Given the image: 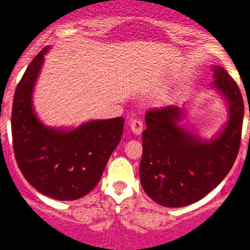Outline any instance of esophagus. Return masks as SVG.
<instances>
[{
  "mask_svg": "<svg viewBox=\"0 0 250 250\" xmlns=\"http://www.w3.org/2000/svg\"><path fill=\"white\" fill-rule=\"evenodd\" d=\"M130 127L131 131L136 135H140L144 130V123L141 119H131L130 120Z\"/></svg>",
  "mask_w": 250,
  "mask_h": 250,
  "instance_id": "esophagus-1",
  "label": "esophagus"
}]
</instances>
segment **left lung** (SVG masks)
<instances>
[{
    "label": "left lung",
    "mask_w": 250,
    "mask_h": 250,
    "mask_svg": "<svg viewBox=\"0 0 250 250\" xmlns=\"http://www.w3.org/2000/svg\"><path fill=\"white\" fill-rule=\"evenodd\" d=\"M213 74L214 89L229 107V120L216 139L205 141L180 126L182 110L177 106L151 109L145 115L141 186L151 200L165 207H183L202 200L223 181L237 159L243 98L224 68L216 65Z\"/></svg>",
    "instance_id": "1"
}]
</instances>
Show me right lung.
Masks as SVG:
<instances>
[{"mask_svg":"<svg viewBox=\"0 0 250 250\" xmlns=\"http://www.w3.org/2000/svg\"><path fill=\"white\" fill-rule=\"evenodd\" d=\"M48 47L34 57L15 91L11 116L15 157L38 192L59 201L88 194L102 178L124 131V118L93 120L73 130L44 126L33 110L32 94Z\"/></svg>","mask_w":250,"mask_h":250,"instance_id":"obj_1","label":"right lung"}]
</instances>
